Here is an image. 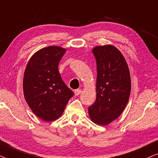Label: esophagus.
<instances>
[{
  "label": "esophagus",
  "mask_w": 158,
  "mask_h": 158,
  "mask_svg": "<svg viewBox=\"0 0 158 158\" xmlns=\"http://www.w3.org/2000/svg\"><path fill=\"white\" fill-rule=\"evenodd\" d=\"M81 89H76L75 91H74V94H75V95H79V94H81Z\"/></svg>",
  "instance_id": "34e87169"
}]
</instances>
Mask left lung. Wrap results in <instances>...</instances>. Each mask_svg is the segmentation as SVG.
<instances>
[{
    "label": "left lung",
    "mask_w": 158,
    "mask_h": 158,
    "mask_svg": "<svg viewBox=\"0 0 158 158\" xmlns=\"http://www.w3.org/2000/svg\"><path fill=\"white\" fill-rule=\"evenodd\" d=\"M92 52L97 62V98L88 111L94 123L106 126L118 118L127 106L131 77L124 57L114 46H97Z\"/></svg>",
    "instance_id": "obj_1"
}]
</instances>
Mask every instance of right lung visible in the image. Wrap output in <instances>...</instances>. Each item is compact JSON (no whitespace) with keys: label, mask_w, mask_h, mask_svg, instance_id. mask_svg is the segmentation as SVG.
<instances>
[{"label":"right lung","mask_w":158,"mask_h":158,"mask_svg":"<svg viewBox=\"0 0 158 158\" xmlns=\"http://www.w3.org/2000/svg\"><path fill=\"white\" fill-rule=\"evenodd\" d=\"M66 51L58 46L43 48L31 56L25 69V100L32 112L45 121L58 119L74 94L63 81L58 69Z\"/></svg>","instance_id":"right-lung-1"}]
</instances>
